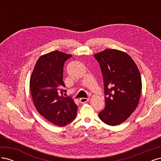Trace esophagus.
<instances>
[{
  "mask_svg": "<svg viewBox=\"0 0 161 161\" xmlns=\"http://www.w3.org/2000/svg\"><path fill=\"white\" fill-rule=\"evenodd\" d=\"M89 101V98H80L79 99V101L80 103H86L87 101Z\"/></svg>",
  "mask_w": 161,
  "mask_h": 161,
  "instance_id": "esophagus-1",
  "label": "esophagus"
}]
</instances>
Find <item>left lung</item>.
Instances as JSON below:
<instances>
[{"instance_id": "left-lung-1", "label": "left lung", "mask_w": 161, "mask_h": 161, "mask_svg": "<svg viewBox=\"0 0 161 161\" xmlns=\"http://www.w3.org/2000/svg\"><path fill=\"white\" fill-rule=\"evenodd\" d=\"M94 57L101 67L105 95V107L99 118L108 125H119L138 105L142 91L140 73L132 58L122 51L106 49Z\"/></svg>"}]
</instances>
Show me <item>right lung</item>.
<instances>
[{
    "instance_id": "obj_1",
    "label": "right lung",
    "mask_w": 161,
    "mask_h": 161,
    "mask_svg": "<svg viewBox=\"0 0 161 161\" xmlns=\"http://www.w3.org/2000/svg\"><path fill=\"white\" fill-rule=\"evenodd\" d=\"M72 57L53 51L39 58L30 78V89L33 103L41 115L58 126H64L74 121L77 105L70 97L62 95L64 62Z\"/></svg>"
}]
</instances>
